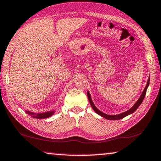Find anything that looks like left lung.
<instances>
[{
  "label": "left lung",
  "mask_w": 161,
  "mask_h": 161,
  "mask_svg": "<svg viewBox=\"0 0 161 161\" xmlns=\"http://www.w3.org/2000/svg\"><path fill=\"white\" fill-rule=\"evenodd\" d=\"M149 83H150V78H148L147 82V84H146V86H145L144 91H142V94H141V96H140V98H139V99L137 101V102L135 103L134 106H133L132 107L130 108V109L126 111V112H123L122 114H119L108 115V114H104V113L102 112H101L100 110H98V108L96 107V106L94 105V103H93L92 99H91L90 93H89L88 91H87V95H88V101H89V102H90V103H91V107H92L93 109L94 110V112L96 114H98V115L101 116V117H102L105 118V119H108V120H118V119H122L124 117H127V116L131 114H132L136 109H137L138 107H139L140 105L141 104V103H142L143 99H144L145 94H146V91H147V89L148 86H149Z\"/></svg>",
  "instance_id": "8db88e82"
}]
</instances>
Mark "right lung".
<instances>
[{"label": "right lung", "mask_w": 161, "mask_h": 161, "mask_svg": "<svg viewBox=\"0 0 161 161\" xmlns=\"http://www.w3.org/2000/svg\"><path fill=\"white\" fill-rule=\"evenodd\" d=\"M26 114H28L29 116L31 117L36 118V119H45V118H48L49 117H51L52 115L55 113V111H50V112H44V113H34V112H31L30 111H26Z\"/></svg>", "instance_id": "add662e5"}]
</instances>
